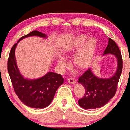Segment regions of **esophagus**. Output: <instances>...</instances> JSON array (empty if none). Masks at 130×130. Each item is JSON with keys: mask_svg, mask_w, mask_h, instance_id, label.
Segmentation results:
<instances>
[{"mask_svg": "<svg viewBox=\"0 0 130 130\" xmlns=\"http://www.w3.org/2000/svg\"><path fill=\"white\" fill-rule=\"evenodd\" d=\"M68 82L69 83H71V84H74L75 83V81H74V79L73 78H68Z\"/></svg>", "mask_w": 130, "mask_h": 130, "instance_id": "obj_1", "label": "esophagus"}]
</instances>
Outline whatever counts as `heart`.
<instances>
[{
    "label": "heart",
    "instance_id": "heart-1",
    "mask_svg": "<svg viewBox=\"0 0 130 130\" xmlns=\"http://www.w3.org/2000/svg\"><path fill=\"white\" fill-rule=\"evenodd\" d=\"M98 47V41L94 37L88 38L85 34H80L73 38L66 44L63 54H70L78 52L74 55L73 62L76 67L80 69L87 68L90 65L95 55ZM57 63L61 68L67 66V63L62 57L57 58Z\"/></svg>",
    "mask_w": 130,
    "mask_h": 130
}]
</instances>
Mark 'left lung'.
I'll return each mask as SVG.
<instances>
[{
  "instance_id": "1",
  "label": "left lung",
  "mask_w": 130,
  "mask_h": 130,
  "mask_svg": "<svg viewBox=\"0 0 130 130\" xmlns=\"http://www.w3.org/2000/svg\"><path fill=\"white\" fill-rule=\"evenodd\" d=\"M107 54L116 57V72L111 78L103 79L95 76L90 68H88L79 76L78 82L84 87L85 90L83 97L78 101V104L82 108L93 109L103 107L115 95L123 69V59L118 46L110 38L107 47L104 52V54Z\"/></svg>"
}]
</instances>
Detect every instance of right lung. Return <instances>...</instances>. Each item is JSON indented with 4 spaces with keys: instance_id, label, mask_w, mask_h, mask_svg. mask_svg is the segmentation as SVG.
Instances as JSON below:
<instances>
[{
    "instance_id": "right-lung-1",
    "label": "right lung",
    "mask_w": 130,
    "mask_h": 130,
    "mask_svg": "<svg viewBox=\"0 0 130 130\" xmlns=\"http://www.w3.org/2000/svg\"><path fill=\"white\" fill-rule=\"evenodd\" d=\"M30 36L47 37L45 33L33 31L21 37L10 51L7 70L15 93L21 102L33 108H44L52 102L58 87L64 83V78L61 74L53 72H48L42 78L33 80L22 76L16 65L15 49L21 40Z\"/></svg>"
}]
</instances>
